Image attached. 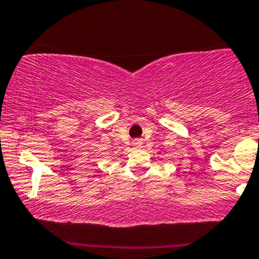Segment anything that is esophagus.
Returning a JSON list of instances; mask_svg holds the SVG:
<instances>
[{
	"label": "esophagus",
	"instance_id": "1",
	"mask_svg": "<svg viewBox=\"0 0 259 259\" xmlns=\"http://www.w3.org/2000/svg\"><path fill=\"white\" fill-rule=\"evenodd\" d=\"M138 143H140V141H138Z\"/></svg>",
	"mask_w": 259,
	"mask_h": 259
}]
</instances>
